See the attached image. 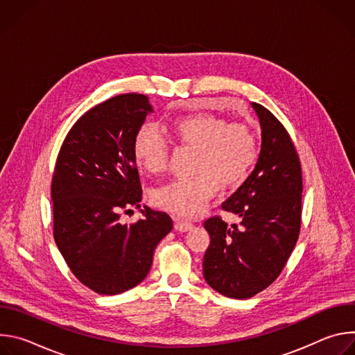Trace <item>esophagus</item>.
Wrapping results in <instances>:
<instances>
[{
	"label": "esophagus",
	"mask_w": 355,
	"mask_h": 355,
	"mask_svg": "<svg viewBox=\"0 0 355 355\" xmlns=\"http://www.w3.org/2000/svg\"><path fill=\"white\" fill-rule=\"evenodd\" d=\"M192 226L193 225L191 222H187L182 219H175V222H174V229L178 232H188Z\"/></svg>",
	"instance_id": "1"
}]
</instances>
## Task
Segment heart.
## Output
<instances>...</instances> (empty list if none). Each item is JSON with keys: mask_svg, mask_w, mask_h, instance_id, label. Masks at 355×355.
<instances>
[{"mask_svg": "<svg viewBox=\"0 0 355 355\" xmlns=\"http://www.w3.org/2000/svg\"><path fill=\"white\" fill-rule=\"evenodd\" d=\"M171 135L178 146L196 150L195 177L157 187L151 200L178 216L192 218L204 211L220 187H240L257 160V137L251 128L214 114L180 116L171 122ZM133 156L141 170L160 174L168 166L170 143L155 125L144 123L133 137Z\"/></svg>", "mask_w": 355, "mask_h": 355, "instance_id": "heart-1", "label": "heart"}]
</instances>
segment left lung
Here are the masks:
<instances>
[{
  "instance_id": "obj_1",
  "label": "left lung",
  "mask_w": 355,
  "mask_h": 355,
  "mask_svg": "<svg viewBox=\"0 0 355 355\" xmlns=\"http://www.w3.org/2000/svg\"><path fill=\"white\" fill-rule=\"evenodd\" d=\"M261 125V151L243 185L222 204L240 218L229 226L220 216L204 222L211 241L204 277L219 293L247 299L270 286L295 248L302 223V167L285 126L252 103Z\"/></svg>"
}]
</instances>
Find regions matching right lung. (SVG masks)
Instances as JSON below:
<instances>
[{
  "mask_svg": "<svg viewBox=\"0 0 355 355\" xmlns=\"http://www.w3.org/2000/svg\"><path fill=\"white\" fill-rule=\"evenodd\" d=\"M151 112L143 94H121L87 111L69 130L52 178L53 236L74 277L99 295L140 284L155 248L173 229L168 214L144 208L143 219L121 223L140 207L133 137Z\"/></svg>",
  "mask_w": 355,
  "mask_h": 355,
  "instance_id": "add662e5",
  "label": "right lung"
}]
</instances>
